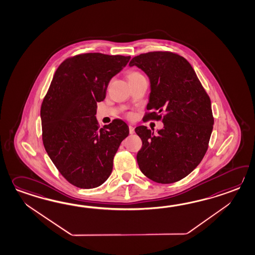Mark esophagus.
I'll return each mask as SVG.
<instances>
[{
	"mask_svg": "<svg viewBox=\"0 0 255 255\" xmlns=\"http://www.w3.org/2000/svg\"><path fill=\"white\" fill-rule=\"evenodd\" d=\"M129 131H130V134H133L134 133V127L130 125L129 126Z\"/></svg>",
	"mask_w": 255,
	"mask_h": 255,
	"instance_id": "esophagus-1",
	"label": "esophagus"
}]
</instances>
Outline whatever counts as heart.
Masks as SVG:
<instances>
[{
    "label": "heart",
    "mask_w": 255,
    "mask_h": 255,
    "mask_svg": "<svg viewBox=\"0 0 255 255\" xmlns=\"http://www.w3.org/2000/svg\"><path fill=\"white\" fill-rule=\"evenodd\" d=\"M128 80H132V79H139V78H143V76L141 73L137 72V71H130L127 75ZM129 117H131V115H129Z\"/></svg>",
    "instance_id": "obj_1"
}]
</instances>
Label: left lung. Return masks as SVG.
<instances>
[{
    "mask_svg": "<svg viewBox=\"0 0 255 255\" xmlns=\"http://www.w3.org/2000/svg\"><path fill=\"white\" fill-rule=\"evenodd\" d=\"M129 66L140 68L150 79L147 110L152 112L144 117L164 124L156 134L145 126L136 127L142 141L138 165L156 183L179 181L198 166L209 147L214 124L210 97L191 65L175 53L141 54Z\"/></svg>",
    "mask_w": 255,
    "mask_h": 255,
    "instance_id": "obj_1",
    "label": "left lung"
}]
</instances>
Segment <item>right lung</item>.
<instances>
[{
	"instance_id": "obj_1",
	"label": "right lung",
	"mask_w": 255,
	"mask_h": 255,
	"mask_svg": "<svg viewBox=\"0 0 255 255\" xmlns=\"http://www.w3.org/2000/svg\"><path fill=\"white\" fill-rule=\"evenodd\" d=\"M130 57L87 53L69 57L57 68L41 106L45 151L60 174L80 188L102 185L129 127L116 119L99 129L97 102Z\"/></svg>"
}]
</instances>
